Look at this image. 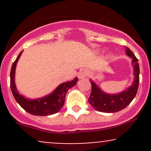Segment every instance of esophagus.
I'll return each instance as SVG.
<instances>
[{
  "mask_svg": "<svg viewBox=\"0 0 151 151\" xmlns=\"http://www.w3.org/2000/svg\"><path fill=\"white\" fill-rule=\"evenodd\" d=\"M87 76V72L85 70H81L78 73V78L79 79H82Z\"/></svg>",
  "mask_w": 151,
  "mask_h": 151,
  "instance_id": "1",
  "label": "esophagus"
}]
</instances>
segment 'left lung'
<instances>
[{"label":"left lung","instance_id":"left-lung-1","mask_svg":"<svg viewBox=\"0 0 151 151\" xmlns=\"http://www.w3.org/2000/svg\"><path fill=\"white\" fill-rule=\"evenodd\" d=\"M126 54L132 58L131 65L133 66V79L132 84L126 90L118 93H106L99 87L95 82L90 79L91 84V91L89 104L98 111L104 113H115L126 108L136 96L139 84V65L136 58L129 47H126Z\"/></svg>","mask_w":151,"mask_h":151}]
</instances>
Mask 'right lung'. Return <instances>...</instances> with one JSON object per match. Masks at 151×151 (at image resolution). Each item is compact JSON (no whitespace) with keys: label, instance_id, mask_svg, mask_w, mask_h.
Masks as SVG:
<instances>
[{"label":"right lung","instance_id":"obj_1","mask_svg":"<svg viewBox=\"0 0 151 151\" xmlns=\"http://www.w3.org/2000/svg\"><path fill=\"white\" fill-rule=\"evenodd\" d=\"M22 52L23 50L19 54L18 58L13 62L10 71V89L15 99L22 109L32 115L44 116L58 113L63 106L67 91L77 84V77H75L72 81L62 83L52 92L41 98L31 99L25 97L19 93L15 82V69Z\"/></svg>","mask_w":151,"mask_h":151}]
</instances>
